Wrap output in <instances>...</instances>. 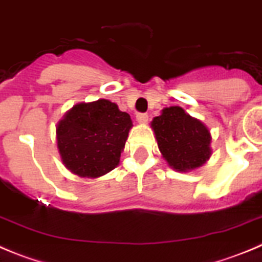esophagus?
I'll return each mask as SVG.
<instances>
[{
	"mask_svg": "<svg viewBox=\"0 0 262 262\" xmlns=\"http://www.w3.org/2000/svg\"><path fill=\"white\" fill-rule=\"evenodd\" d=\"M148 120L147 114H138L137 115V121L140 122V124H146Z\"/></svg>",
	"mask_w": 262,
	"mask_h": 262,
	"instance_id": "34e87169",
	"label": "esophagus"
}]
</instances>
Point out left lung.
<instances>
[{"instance_id":"8db88e82","label":"left lung","mask_w":262,"mask_h":262,"mask_svg":"<svg viewBox=\"0 0 262 262\" xmlns=\"http://www.w3.org/2000/svg\"><path fill=\"white\" fill-rule=\"evenodd\" d=\"M151 129L162 157L176 171L199 168L213 154L209 128L178 105L163 108L152 119Z\"/></svg>"}]
</instances>
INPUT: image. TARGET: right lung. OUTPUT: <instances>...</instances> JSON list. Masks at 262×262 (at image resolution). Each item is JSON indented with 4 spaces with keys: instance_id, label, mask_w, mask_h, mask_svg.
<instances>
[{
    "instance_id": "right-lung-1",
    "label": "right lung",
    "mask_w": 262,
    "mask_h": 262,
    "mask_svg": "<svg viewBox=\"0 0 262 262\" xmlns=\"http://www.w3.org/2000/svg\"><path fill=\"white\" fill-rule=\"evenodd\" d=\"M130 116L107 99L73 105L56 126L61 160L79 178L96 179L120 163Z\"/></svg>"
}]
</instances>
